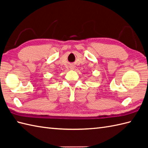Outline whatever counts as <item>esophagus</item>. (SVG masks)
<instances>
[{
  "label": "esophagus",
  "mask_w": 148,
  "mask_h": 148,
  "mask_svg": "<svg viewBox=\"0 0 148 148\" xmlns=\"http://www.w3.org/2000/svg\"><path fill=\"white\" fill-rule=\"evenodd\" d=\"M71 69H74V67H72V68H71Z\"/></svg>",
  "instance_id": "34e87169"
}]
</instances>
